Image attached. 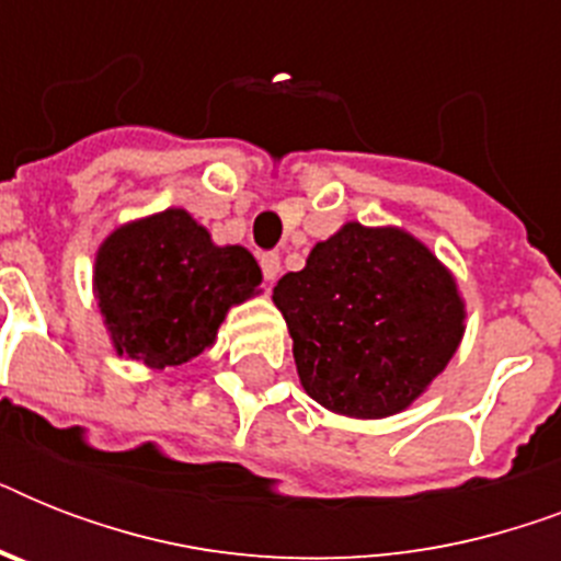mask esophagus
<instances>
[{"label":"esophagus","instance_id":"esophagus-1","mask_svg":"<svg viewBox=\"0 0 561 561\" xmlns=\"http://www.w3.org/2000/svg\"><path fill=\"white\" fill-rule=\"evenodd\" d=\"M262 273H264V279L267 282H276V276H279V255L276 253H264L262 259Z\"/></svg>","mask_w":561,"mask_h":561}]
</instances>
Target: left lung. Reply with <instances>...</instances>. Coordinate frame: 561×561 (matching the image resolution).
Wrapping results in <instances>:
<instances>
[{"mask_svg":"<svg viewBox=\"0 0 561 561\" xmlns=\"http://www.w3.org/2000/svg\"><path fill=\"white\" fill-rule=\"evenodd\" d=\"M273 302L288 323L302 390L350 419L408 410L466 334L454 273L401 227L346 220L285 273Z\"/></svg>","mask_w":561,"mask_h":561,"instance_id":"1","label":"left lung"}]
</instances>
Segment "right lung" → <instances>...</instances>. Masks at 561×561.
<instances>
[{"label":"right lung","mask_w":561,"mask_h":561,"mask_svg":"<svg viewBox=\"0 0 561 561\" xmlns=\"http://www.w3.org/2000/svg\"><path fill=\"white\" fill-rule=\"evenodd\" d=\"M92 294L116 355L178 369L218 341L229 308L262 294L241 244H215L183 206L116 227L95 250Z\"/></svg>","instance_id":"right-lung-1"}]
</instances>
